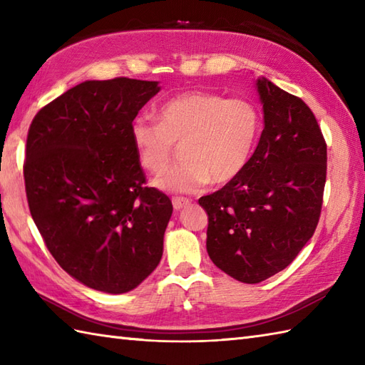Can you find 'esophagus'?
Listing matches in <instances>:
<instances>
[{
	"mask_svg": "<svg viewBox=\"0 0 365 365\" xmlns=\"http://www.w3.org/2000/svg\"><path fill=\"white\" fill-rule=\"evenodd\" d=\"M187 205H190L188 199H185V197H174L173 199V207H174L175 212L182 210V208H185Z\"/></svg>",
	"mask_w": 365,
	"mask_h": 365,
	"instance_id": "1",
	"label": "esophagus"
}]
</instances>
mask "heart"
<instances>
[{"instance_id":"b5f03b06","label":"heart","mask_w":365,"mask_h":365,"mask_svg":"<svg viewBox=\"0 0 365 365\" xmlns=\"http://www.w3.org/2000/svg\"><path fill=\"white\" fill-rule=\"evenodd\" d=\"M157 118L158 123L136 118L130 136L139 163L152 174L169 165L180 144L183 160L153 182L170 192H196L210 180H234L250 161L260 131V115L251 102L202 91L169 98Z\"/></svg>"}]
</instances>
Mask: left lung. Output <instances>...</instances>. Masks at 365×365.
I'll use <instances>...</instances> for the list:
<instances>
[{"label":"left lung","mask_w":365,"mask_h":365,"mask_svg":"<svg viewBox=\"0 0 365 365\" xmlns=\"http://www.w3.org/2000/svg\"><path fill=\"white\" fill-rule=\"evenodd\" d=\"M263 131L243 173L199 199L208 215L207 252L224 273L259 284L289 267L319 224L327 143L301 98L255 80Z\"/></svg>","instance_id":"obj_1"}]
</instances>
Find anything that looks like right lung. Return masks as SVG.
Segmentation results:
<instances>
[{
    "label": "right lung",
    "instance_id": "right-lung-1",
    "mask_svg": "<svg viewBox=\"0 0 365 365\" xmlns=\"http://www.w3.org/2000/svg\"><path fill=\"white\" fill-rule=\"evenodd\" d=\"M158 81L88 80L36 114L26 139L29 212L48 251L76 281L119 294L158 267L173 215L145 177L130 125Z\"/></svg>",
    "mask_w": 365,
    "mask_h": 365
}]
</instances>
